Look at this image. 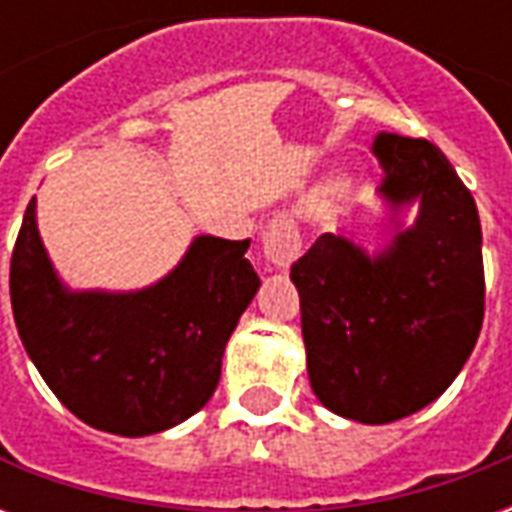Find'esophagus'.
Here are the masks:
<instances>
[{"label":"esophagus","mask_w":512,"mask_h":512,"mask_svg":"<svg viewBox=\"0 0 512 512\" xmlns=\"http://www.w3.org/2000/svg\"><path fill=\"white\" fill-rule=\"evenodd\" d=\"M263 255L271 266L282 268V271L301 255V233L290 216L279 213L268 222L266 233H263Z\"/></svg>","instance_id":"1"}]
</instances>
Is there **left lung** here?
<instances>
[{
	"label": "left lung",
	"mask_w": 512,
	"mask_h": 512,
	"mask_svg": "<svg viewBox=\"0 0 512 512\" xmlns=\"http://www.w3.org/2000/svg\"><path fill=\"white\" fill-rule=\"evenodd\" d=\"M381 194L419 200L414 227L370 257L323 233L290 279L299 290L307 373L323 406L386 425L433 403L455 381L485 315L483 233L472 191L428 139L376 134Z\"/></svg>",
	"instance_id": "obj_1"
}]
</instances>
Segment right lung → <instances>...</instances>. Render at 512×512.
I'll use <instances>...</instances> for the list:
<instances>
[{"mask_svg": "<svg viewBox=\"0 0 512 512\" xmlns=\"http://www.w3.org/2000/svg\"><path fill=\"white\" fill-rule=\"evenodd\" d=\"M249 238L200 235L180 266L139 293L60 285L29 202L10 257V304L29 359L62 406L117 436H150L197 414L260 279Z\"/></svg>", "mask_w": 512, "mask_h": 512, "instance_id": "obj_1", "label": "right lung"}]
</instances>
